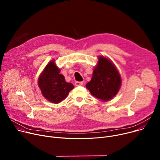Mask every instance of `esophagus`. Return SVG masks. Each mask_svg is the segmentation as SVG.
I'll use <instances>...</instances> for the list:
<instances>
[{"label": "esophagus", "mask_w": 160, "mask_h": 160, "mask_svg": "<svg viewBox=\"0 0 160 160\" xmlns=\"http://www.w3.org/2000/svg\"><path fill=\"white\" fill-rule=\"evenodd\" d=\"M82 84H83V82H76L75 83V86H80V85H82Z\"/></svg>", "instance_id": "esophagus-1"}]
</instances>
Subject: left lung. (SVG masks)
Instances as JSON below:
<instances>
[{
  "mask_svg": "<svg viewBox=\"0 0 160 160\" xmlns=\"http://www.w3.org/2000/svg\"><path fill=\"white\" fill-rule=\"evenodd\" d=\"M90 81L86 84L91 94L108 101L115 97L121 87V75L114 63L108 58L99 56Z\"/></svg>",
  "mask_w": 160,
  "mask_h": 160,
  "instance_id": "8db88e82",
  "label": "left lung"
}]
</instances>
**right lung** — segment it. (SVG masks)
<instances>
[{"label": "right lung", "mask_w": 160, "mask_h": 160, "mask_svg": "<svg viewBox=\"0 0 160 160\" xmlns=\"http://www.w3.org/2000/svg\"><path fill=\"white\" fill-rule=\"evenodd\" d=\"M55 60L51 61L44 68L38 79V85L42 96L49 102L58 104L63 101L74 88V85L65 81Z\"/></svg>", "instance_id": "1"}]
</instances>
